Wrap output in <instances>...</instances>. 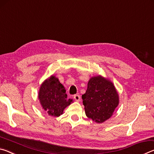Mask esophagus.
<instances>
[{
	"mask_svg": "<svg viewBox=\"0 0 154 154\" xmlns=\"http://www.w3.org/2000/svg\"><path fill=\"white\" fill-rule=\"evenodd\" d=\"M74 99H75V100H76V101H77V102H79V101H80V100H81L80 96L78 95V94L74 95Z\"/></svg>",
	"mask_w": 154,
	"mask_h": 154,
	"instance_id": "esophagus-1",
	"label": "esophagus"
}]
</instances>
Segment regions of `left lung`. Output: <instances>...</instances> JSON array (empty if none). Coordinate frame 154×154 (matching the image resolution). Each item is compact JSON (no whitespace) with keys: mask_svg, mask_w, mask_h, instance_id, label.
Here are the masks:
<instances>
[{"mask_svg":"<svg viewBox=\"0 0 154 154\" xmlns=\"http://www.w3.org/2000/svg\"><path fill=\"white\" fill-rule=\"evenodd\" d=\"M82 98L86 116L97 123L111 118L119 104L118 94L113 83L101 76L91 78Z\"/></svg>","mask_w":154,"mask_h":154,"instance_id":"8db88e82","label":"left lung"}]
</instances>
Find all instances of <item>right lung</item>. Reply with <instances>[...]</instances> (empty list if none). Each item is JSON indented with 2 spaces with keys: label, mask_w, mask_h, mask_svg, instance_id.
Listing matches in <instances>:
<instances>
[{
  "label": "right lung",
  "mask_w": 154,
  "mask_h": 154,
  "mask_svg": "<svg viewBox=\"0 0 154 154\" xmlns=\"http://www.w3.org/2000/svg\"><path fill=\"white\" fill-rule=\"evenodd\" d=\"M38 99L44 110L54 117L60 116L72 102V99L67 98L65 88L53 75L41 85Z\"/></svg>",
  "instance_id": "right-lung-1"
}]
</instances>
